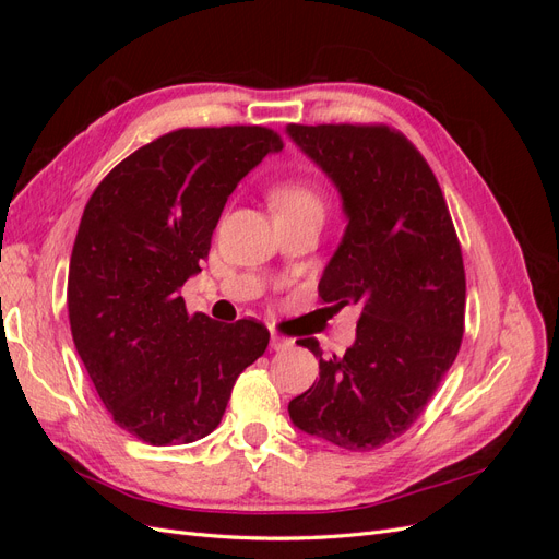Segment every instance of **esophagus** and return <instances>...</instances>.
Instances as JSON below:
<instances>
[{"instance_id":"34e87169","label":"esophagus","mask_w":559,"mask_h":559,"mask_svg":"<svg viewBox=\"0 0 559 559\" xmlns=\"http://www.w3.org/2000/svg\"><path fill=\"white\" fill-rule=\"evenodd\" d=\"M292 345H294L292 337H284V335H280V333H273V335H270V347H273L275 352H280V349H289Z\"/></svg>"}]
</instances>
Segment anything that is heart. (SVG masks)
<instances>
[{
    "label": "heart",
    "instance_id": "heart-1",
    "mask_svg": "<svg viewBox=\"0 0 559 559\" xmlns=\"http://www.w3.org/2000/svg\"><path fill=\"white\" fill-rule=\"evenodd\" d=\"M275 214L300 212V210H321L324 207V195H321L319 183L312 179H286L280 181L270 191Z\"/></svg>",
    "mask_w": 559,
    "mask_h": 559
}]
</instances>
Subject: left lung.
Here are the masks:
<instances>
[{
	"mask_svg": "<svg viewBox=\"0 0 559 559\" xmlns=\"http://www.w3.org/2000/svg\"><path fill=\"white\" fill-rule=\"evenodd\" d=\"M341 193L347 228L319 280L333 308L361 306L343 357L289 403L292 421L345 450L408 431L450 370L464 335L462 247L441 186L419 151L386 126H286Z\"/></svg>",
	"mask_w": 559,
	"mask_h": 559,
	"instance_id": "obj_1",
	"label": "left lung"
}]
</instances>
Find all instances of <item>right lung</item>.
<instances>
[{
  "label": "right lung",
  "mask_w": 559,
  "mask_h": 559,
  "mask_svg": "<svg viewBox=\"0 0 559 559\" xmlns=\"http://www.w3.org/2000/svg\"><path fill=\"white\" fill-rule=\"evenodd\" d=\"M282 146L261 126L167 132L118 163L83 210L67 280L72 337L116 425L148 445L212 433L267 347L257 319L189 314L179 289L207 259L235 186Z\"/></svg>",
  "instance_id": "right-lung-1"
}]
</instances>
